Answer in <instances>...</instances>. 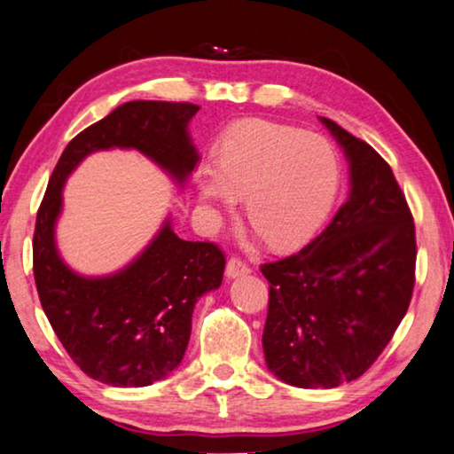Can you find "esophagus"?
Wrapping results in <instances>:
<instances>
[{"instance_id":"obj_1","label":"esophagus","mask_w":454,"mask_h":454,"mask_svg":"<svg viewBox=\"0 0 454 454\" xmlns=\"http://www.w3.org/2000/svg\"><path fill=\"white\" fill-rule=\"evenodd\" d=\"M251 271L249 263H246L241 260V257H231V260L227 262V276L229 278H239V276H247Z\"/></svg>"}]
</instances>
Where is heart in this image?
Here are the masks:
<instances>
[{"instance_id":"b5f03b06","label":"heart","mask_w":454,"mask_h":454,"mask_svg":"<svg viewBox=\"0 0 454 454\" xmlns=\"http://www.w3.org/2000/svg\"><path fill=\"white\" fill-rule=\"evenodd\" d=\"M340 156L331 139L292 125L247 120L229 128L215 148V172L200 170L199 194L221 211L243 197L247 221L270 246H300L333 211Z\"/></svg>"}]
</instances>
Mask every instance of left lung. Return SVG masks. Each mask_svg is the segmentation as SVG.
Here are the masks:
<instances>
[{
  "instance_id": "obj_1",
  "label": "left lung",
  "mask_w": 454,
  "mask_h": 454,
  "mask_svg": "<svg viewBox=\"0 0 454 454\" xmlns=\"http://www.w3.org/2000/svg\"><path fill=\"white\" fill-rule=\"evenodd\" d=\"M320 121L345 152L351 191L309 246L262 266L266 364L306 389L364 375L392 340L416 282L414 217L392 168L364 139Z\"/></svg>"
}]
</instances>
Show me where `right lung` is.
<instances>
[{
	"mask_svg": "<svg viewBox=\"0 0 454 454\" xmlns=\"http://www.w3.org/2000/svg\"><path fill=\"white\" fill-rule=\"evenodd\" d=\"M197 111L176 101L123 103L68 142L38 208L32 254L40 304L81 372L107 386L144 387L178 367L194 304L221 286L225 254L217 243L180 239L166 221L128 268L82 278L60 260L54 243L62 184L90 152L109 148H136L183 184L199 162L186 134Z\"/></svg>",
	"mask_w": 454,
	"mask_h": 454,
	"instance_id": "right-lung-1",
	"label": "right lung"
}]
</instances>
